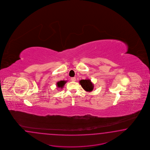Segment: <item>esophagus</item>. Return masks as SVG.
Wrapping results in <instances>:
<instances>
[{"label":"esophagus","mask_w":150,"mask_h":150,"mask_svg":"<svg viewBox=\"0 0 150 150\" xmlns=\"http://www.w3.org/2000/svg\"><path fill=\"white\" fill-rule=\"evenodd\" d=\"M71 80L72 81H76V78L75 77H71Z\"/></svg>","instance_id":"1"}]
</instances>
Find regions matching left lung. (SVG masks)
Returning a JSON list of instances; mask_svg holds the SVG:
<instances>
[{
	"label": "left lung",
	"mask_w": 150,
	"mask_h": 150,
	"mask_svg": "<svg viewBox=\"0 0 150 150\" xmlns=\"http://www.w3.org/2000/svg\"><path fill=\"white\" fill-rule=\"evenodd\" d=\"M82 88L86 91H91L93 89V86L90 80H82L80 81Z\"/></svg>",
	"instance_id": "1"
}]
</instances>
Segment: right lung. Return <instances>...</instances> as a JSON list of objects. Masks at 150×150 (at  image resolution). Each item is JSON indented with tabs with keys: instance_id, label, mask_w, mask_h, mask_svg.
Listing matches in <instances>:
<instances>
[{
	"instance_id": "1",
	"label": "right lung",
	"mask_w": 150,
	"mask_h": 150,
	"mask_svg": "<svg viewBox=\"0 0 150 150\" xmlns=\"http://www.w3.org/2000/svg\"><path fill=\"white\" fill-rule=\"evenodd\" d=\"M66 83V81H60L58 82L57 84V86L58 87H61L62 88L64 86V85H65V83Z\"/></svg>"
}]
</instances>
